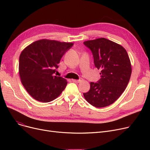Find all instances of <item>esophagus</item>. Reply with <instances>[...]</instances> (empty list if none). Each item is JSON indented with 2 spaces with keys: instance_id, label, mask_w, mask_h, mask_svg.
<instances>
[{
  "instance_id": "esophagus-1",
  "label": "esophagus",
  "mask_w": 150,
  "mask_h": 150,
  "mask_svg": "<svg viewBox=\"0 0 150 150\" xmlns=\"http://www.w3.org/2000/svg\"><path fill=\"white\" fill-rule=\"evenodd\" d=\"M82 80H83L82 78H80L79 80H74V79H73V80H72V81L74 82V83H80L81 81H82Z\"/></svg>"
}]
</instances>
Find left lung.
I'll use <instances>...</instances> for the list:
<instances>
[{"mask_svg": "<svg viewBox=\"0 0 150 150\" xmlns=\"http://www.w3.org/2000/svg\"><path fill=\"white\" fill-rule=\"evenodd\" d=\"M83 44L91 50L94 65L101 70L100 79L91 82L90 90L83 96L93 106H108L119 98L129 83L131 65L128 54L122 46L104 38Z\"/></svg>", "mask_w": 150, "mask_h": 150, "instance_id": "1", "label": "left lung"}]
</instances>
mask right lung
I'll return each instance as SVG.
<instances>
[{"instance_id":"add662e5","label":"right lung","mask_w":150,"mask_h":150,"mask_svg":"<svg viewBox=\"0 0 150 150\" xmlns=\"http://www.w3.org/2000/svg\"><path fill=\"white\" fill-rule=\"evenodd\" d=\"M73 43L41 39L31 44L19 57V72L21 82L36 100L47 103L57 98L67 82L54 75L61 58Z\"/></svg>"}]
</instances>
